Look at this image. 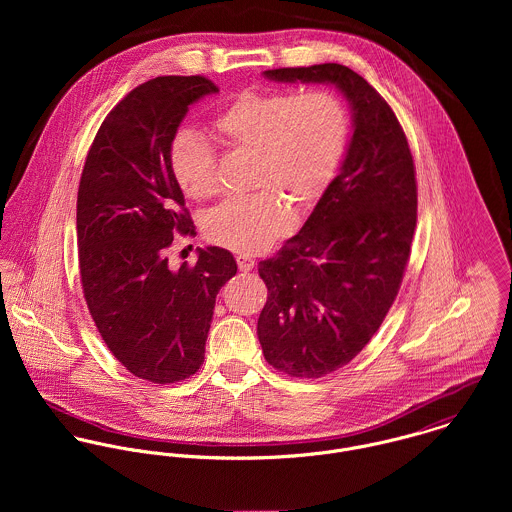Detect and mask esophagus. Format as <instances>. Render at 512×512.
<instances>
[{
  "label": "esophagus",
  "instance_id": "esophagus-1",
  "mask_svg": "<svg viewBox=\"0 0 512 512\" xmlns=\"http://www.w3.org/2000/svg\"><path fill=\"white\" fill-rule=\"evenodd\" d=\"M236 264H238L240 272H250L254 268V260L250 256H246V254H238L236 256Z\"/></svg>",
  "mask_w": 512,
  "mask_h": 512
}]
</instances>
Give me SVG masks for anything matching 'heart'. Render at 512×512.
<instances>
[{
	"label": "heart",
	"instance_id": "heart-1",
	"mask_svg": "<svg viewBox=\"0 0 512 512\" xmlns=\"http://www.w3.org/2000/svg\"><path fill=\"white\" fill-rule=\"evenodd\" d=\"M211 130L228 149L254 155L252 187L262 191L222 203L207 217L205 232L219 246L254 254L292 226L282 193L309 207L329 189L349 147L351 118L331 90L248 88L220 110ZM169 163L187 197L209 201L219 193L217 155L197 134L173 138Z\"/></svg>",
	"mask_w": 512,
	"mask_h": 512
}]
</instances>
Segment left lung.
<instances>
[{"label": "left lung", "instance_id": "obj_1", "mask_svg": "<svg viewBox=\"0 0 512 512\" xmlns=\"http://www.w3.org/2000/svg\"><path fill=\"white\" fill-rule=\"evenodd\" d=\"M264 74L331 82L353 106L341 173L258 266L268 288L258 317L264 359L288 376L321 378L365 349L398 295L418 220L416 167L396 114L361 74L337 63Z\"/></svg>", "mask_w": 512, "mask_h": 512}]
</instances>
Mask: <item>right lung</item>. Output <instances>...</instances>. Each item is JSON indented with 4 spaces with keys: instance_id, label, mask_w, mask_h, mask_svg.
<instances>
[{
    "instance_id": "right-lung-1",
    "label": "right lung",
    "mask_w": 512,
    "mask_h": 512,
    "mask_svg": "<svg viewBox=\"0 0 512 512\" xmlns=\"http://www.w3.org/2000/svg\"><path fill=\"white\" fill-rule=\"evenodd\" d=\"M219 92L207 76H157L104 118L76 197L80 284L110 353L153 384L181 382L205 361L220 288L236 260L219 246L169 268L173 234L193 236L169 149L189 106Z\"/></svg>"
}]
</instances>
